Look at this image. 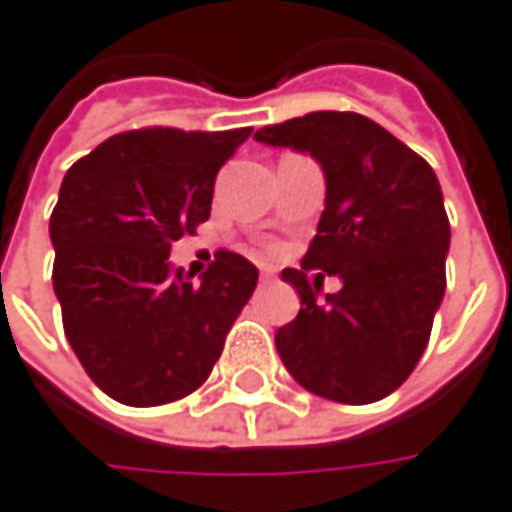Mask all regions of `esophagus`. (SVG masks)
<instances>
[{
  "instance_id": "34e87169",
  "label": "esophagus",
  "mask_w": 512,
  "mask_h": 512,
  "mask_svg": "<svg viewBox=\"0 0 512 512\" xmlns=\"http://www.w3.org/2000/svg\"><path fill=\"white\" fill-rule=\"evenodd\" d=\"M273 276H276V270L270 265H262V279H273Z\"/></svg>"
}]
</instances>
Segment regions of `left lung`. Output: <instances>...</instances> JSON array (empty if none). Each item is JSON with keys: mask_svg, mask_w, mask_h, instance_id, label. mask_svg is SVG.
Wrapping results in <instances>:
<instances>
[{"mask_svg": "<svg viewBox=\"0 0 512 512\" xmlns=\"http://www.w3.org/2000/svg\"><path fill=\"white\" fill-rule=\"evenodd\" d=\"M256 139L310 153L327 182L302 270H282L302 310L276 330V350L310 393L379 402L419 364L442 305L450 222L439 179L416 150L350 110L267 125ZM310 269L320 270L313 283ZM325 272L345 285L319 300Z\"/></svg>", "mask_w": 512, "mask_h": 512, "instance_id": "left-lung-1", "label": "left lung"}]
</instances>
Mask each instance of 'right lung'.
<instances>
[{
  "mask_svg": "<svg viewBox=\"0 0 512 512\" xmlns=\"http://www.w3.org/2000/svg\"><path fill=\"white\" fill-rule=\"evenodd\" d=\"M247 136L250 128L128 130L65 173L50 213L53 290L76 359L110 399L176 402L222 356L259 270L216 250L193 282L168 256L207 222L216 173Z\"/></svg>",
  "mask_w": 512,
  "mask_h": 512,
  "instance_id": "obj_1",
  "label": "right lung"
}]
</instances>
